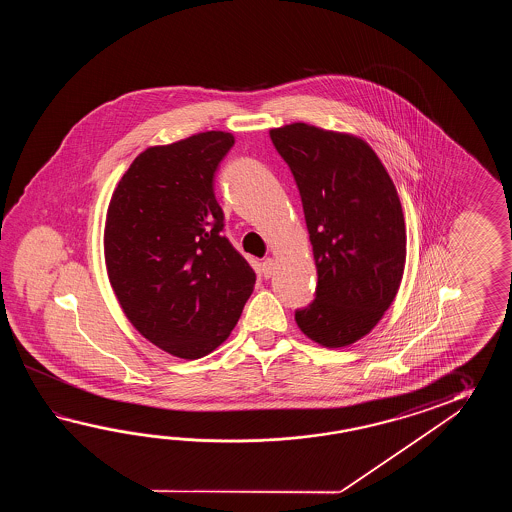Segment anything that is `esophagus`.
Wrapping results in <instances>:
<instances>
[{"instance_id": "esophagus-1", "label": "esophagus", "mask_w": 512, "mask_h": 512, "mask_svg": "<svg viewBox=\"0 0 512 512\" xmlns=\"http://www.w3.org/2000/svg\"><path fill=\"white\" fill-rule=\"evenodd\" d=\"M261 272H263V278H271L272 272H274V260L267 258L261 265Z\"/></svg>"}]
</instances>
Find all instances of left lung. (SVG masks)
Listing matches in <instances>:
<instances>
[{"instance_id": "8db88e82", "label": "left lung", "mask_w": 512, "mask_h": 512, "mask_svg": "<svg viewBox=\"0 0 512 512\" xmlns=\"http://www.w3.org/2000/svg\"><path fill=\"white\" fill-rule=\"evenodd\" d=\"M304 205L318 285L296 311L305 337L346 348L393 304L406 263L403 207L381 159L357 135L293 122L269 131Z\"/></svg>"}]
</instances>
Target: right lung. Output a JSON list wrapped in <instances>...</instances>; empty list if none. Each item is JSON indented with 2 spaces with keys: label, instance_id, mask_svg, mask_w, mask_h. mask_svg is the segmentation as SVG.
<instances>
[{
  "label": "right lung",
  "instance_id": "add662e5",
  "mask_svg": "<svg viewBox=\"0 0 512 512\" xmlns=\"http://www.w3.org/2000/svg\"><path fill=\"white\" fill-rule=\"evenodd\" d=\"M227 131L150 146L115 186L104 227L111 289L131 326L157 348L196 360L240 320L256 274L223 234L214 174Z\"/></svg>",
  "mask_w": 512,
  "mask_h": 512
}]
</instances>
